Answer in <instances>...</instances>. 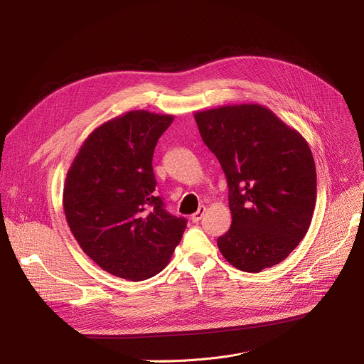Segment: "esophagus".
<instances>
[{
    "mask_svg": "<svg viewBox=\"0 0 364 364\" xmlns=\"http://www.w3.org/2000/svg\"><path fill=\"white\" fill-rule=\"evenodd\" d=\"M205 211H206V208H205V206H199L198 211H196L192 217H190V220H192L193 223H199V221L202 220V217L205 215Z\"/></svg>",
    "mask_w": 364,
    "mask_h": 364,
    "instance_id": "esophagus-1",
    "label": "esophagus"
}]
</instances>
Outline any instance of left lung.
<instances>
[{
	"mask_svg": "<svg viewBox=\"0 0 364 364\" xmlns=\"http://www.w3.org/2000/svg\"><path fill=\"white\" fill-rule=\"evenodd\" d=\"M195 119L227 178L232 227L217 240L223 257L247 273L282 262L307 235L314 213L310 146L259 105L202 110Z\"/></svg>",
	"mask_w": 364,
	"mask_h": 364,
	"instance_id": "obj_1",
	"label": "left lung"
}]
</instances>
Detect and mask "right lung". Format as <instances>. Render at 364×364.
Wrapping results in <instances>:
<instances>
[{"mask_svg": "<svg viewBox=\"0 0 364 364\" xmlns=\"http://www.w3.org/2000/svg\"><path fill=\"white\" fill-rule=\"evenodd\" d=\"M172 114L131 110L95 128L65 181L66 221L82 251L110 274L132 282L169 262L187 220L155 193L153 151Z\"/></svg>", "mask_w": 364, "mask_h": 364, "instance_id": "obj_1", "label": "right lung"}]
</instances>
